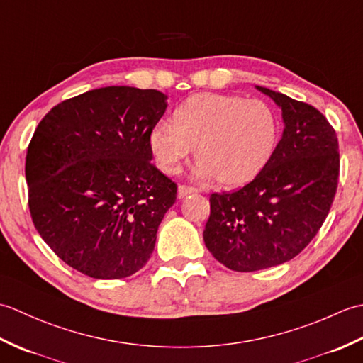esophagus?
Instances as JSON below:
<instances>
[{"mask_svg":"<svg viewBox=\"0 0 363 363\" xmlns=\"http://www.w3.org/2000/svg\"><path fill=\"white\" fill-rule=\"evenodd\" d=\"M195 191H198V189L191 187V186H186V184H181L179 189H177V196L184 198V196H187L190 194H195Z\"/></svg>","mask_w":363,"mask_h":363,"instance_id":"1","label":"esophagus"}]
</instances>
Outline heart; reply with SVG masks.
Returning <instances> with one entry per match:
<instances>
[{"instance_id": "1", "label": "heart", "mask_w": 363, "mask_h": 363, "mask_svg": "<svg viewBox=\"0 0 363 363\" xmlns=\"http://www.w3.org/2000/svg\"><path fill=\"white\" fill-rule=\"evenodd\" d=\"M277 138L279 117L264 99L199 94L152 126L150 148L162 172L176 174L196 146V177L237 186L264 168Z\"/></svg>"}]
</instances>
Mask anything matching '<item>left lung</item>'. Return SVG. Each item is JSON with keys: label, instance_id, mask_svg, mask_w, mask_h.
<instances>
[{"label": "left lung", "instance_id": "obj_1", "mask_svg": "<svg viewBox=\"0 0 363 363\" xmlns=\"http://www.w3.org/2000/svg\"><path fill=\"white\" fill-rule=\"evenodd\" d=\"M282 109L285 129L254 179L211 195L204 243L234 272L281 265L317 235L333 206L340 154L334 128L313 106L257 87Z\"/></svg>", "mask_w": 363, "mask_h": 363}]
</instances>
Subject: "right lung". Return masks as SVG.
<instances>
[{
	"mask_svg": "<svg viewBox=\"0 0 363 363\" xmlns=\"http://www.w3.org/2000/svg\"><path fill=\"white\" fill-rule=\"evenodd\" d=\"M165 99L152 89L89 90L54 106L30 138V218L57 257L82 274L121 279L152 254L177 194L151 164L150 133Z\"/></svg>",
	"mask_w": 363,
	"mask_h": 363,
	"instance_id": "add662e5",
	"label": "right lung"
}]
</instances>
